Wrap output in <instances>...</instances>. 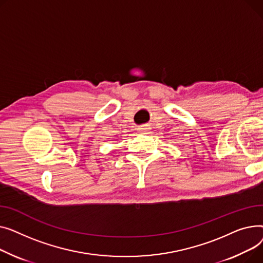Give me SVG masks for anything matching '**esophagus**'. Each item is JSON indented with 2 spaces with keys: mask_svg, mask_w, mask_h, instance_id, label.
Returning a JSON list of instances; mask_svg holds the SVG:
<instances>
[{
  "mask_svg": "<svg viewBox=\"0 0 263 263\" xmlns=\"http://www.w3.org/2000/svg\"><path fill=\"white\" fill-rule=\"evenodd\" d=\"M149 129H151V127L148 125H141L138 127L139 133H141V134H147V132H149Z\"/></svg>",
  "mask_w": 263,
  "mask_h": 263,
  "instance_id": "1",
  "label": "esophagus"
}]
</instances>
